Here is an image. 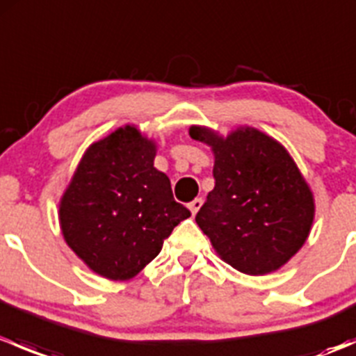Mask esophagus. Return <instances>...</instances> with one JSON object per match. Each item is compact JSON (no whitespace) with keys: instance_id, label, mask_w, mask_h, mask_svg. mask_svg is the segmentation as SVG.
<instances>
[{"instance_id":"esophagus-1","label":"esophagus","mask_w":356,"mask_h":356,"mask_svg":"<svg viewBox=\"0 0 356 356\" xmlns=\"http://www.w3.org/2000/svg\"><path fill=\"white\" fill-rule=\"evenodd\" d=\"M201 204H203V200H201V198H196V200H193L191 203L188 204V208H189V210H191V213H193V215H196V213H198L200 208H201Z\"/></svg>"}]
</instances>
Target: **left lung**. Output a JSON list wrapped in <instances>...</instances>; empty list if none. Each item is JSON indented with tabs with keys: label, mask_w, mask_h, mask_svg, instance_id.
Returning a JSON list of instances; mask_svg holds the SVG:
<instances>
[{
	"label": "left lung",
	"mask_w": 356,
	"mask_h": 356,
	"mask_svg": "<svg viewBox=\"0 0 356 356\" xmlns=\"http://www.w3.org/2000/svg\"><path fill=\"white\" fill-rule=\"evenodd\" d=\"M189 136L211 148L215 188L196 215L218 257L264 275L298 253L314 224V195L281 143L253 127L227 138L201 125Z\"/></svg>",
	"instance_id": "obj_1"
}]
</instances>
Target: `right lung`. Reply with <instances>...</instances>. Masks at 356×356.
<instances>
[{
  "label": "right lung",
  "mask_w": 356,
  "mask_h": 356,
  "mask_svg": "<svg viewBox=\"0 0 356 356\" xmlns=\"http://www.w3.org/2000/svg\"><path fill=\"white\" fill-rule=\"evenodd\" d=\"M156 145L134 125L92 143L60 200L67 245L102 277L127 281L160 253L163 239L191 217L170 179L153 167Z\"/></svg>",
  "instance_id": "right-lung-1"
}]
</instances>
